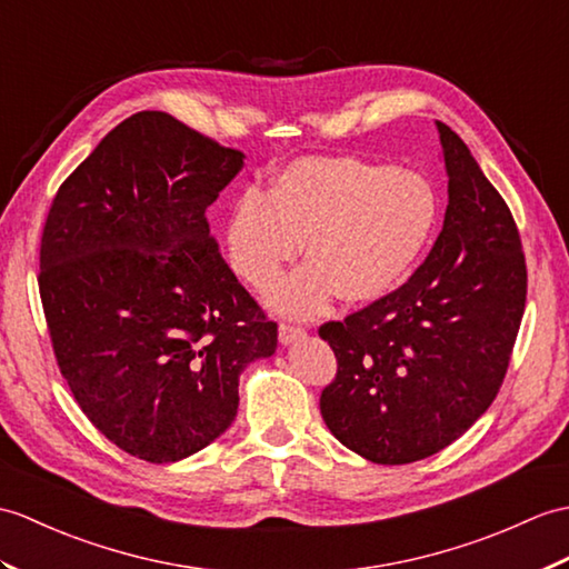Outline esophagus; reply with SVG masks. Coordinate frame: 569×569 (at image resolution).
Masks as SVG:
<instances>
[{
	"label": "esophagus",
	"mask_w": 569,
	"mask_h": 569,
	"mask_svg": "<svg viewBox=\"0 0 569 569\" xmlns=\"http://www.w3.org/2000/svg\"><path fill=\"white\" fill-rule=\"evenodd\" d=\"M306 337V329L302 327H296V325H281L279 327V341L283 347H288V345H293V341H298V339H302Z\"/></svg>",
	"instance_id": "esophagus-1"
}]
</instances>
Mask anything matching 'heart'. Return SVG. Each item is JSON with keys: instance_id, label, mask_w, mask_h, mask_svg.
<instances>
[{"instance_id": "b5f03b06", "label": "heart", "mask_w": 569, "mask_h": 569, "mask_svg": "<svg viewBox=\"0 0 569 569\" xmlns=\"http://www.w3.org/2000/svg\"><path fill=\"white\" fill-rule=\"evenodd\" d=\"M441 220V196L415 169L306 157L273 177L267 191L249 189L224 220L232 271L267 288L307 240L311 261L267 290L269 308L312 317L341 293L373 302L392 293L425 257Z\"/></svg>"}]
</instances>
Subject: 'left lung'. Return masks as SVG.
I'll return each instance as SVG.
<instances>
[{
    "instance_id": "8db88e82",
    "label": "left lung",
    "mask_w": 569,
    "mask_h": 569,
    "mask_svg": "<svg viewBox=\"0 0 569 569\" xmlns=\"http://www.w3.org/2000/svg\"><path fill=\"white\" fill-rule=\"evenodd\" d=\"M436 128L448 206L429 257L398 290L320 327L337 356L320 398L325 425L380 466L439 453L487 412L526 308L511 210L468 144L446 123Z\"/></svg>"
}]
</instances>
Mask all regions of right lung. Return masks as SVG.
Returning a JSON list of instances; mask_svg holds the SVG:
<instances>
[{"label":"right lung","instance_id":"obj_1","mask_svg":"<svg viewBox=\"0 0 569 569\" xmlns=\"http://www.w3.org/2000/svg\"><path fill=\"white\" fill-rule=\"evenodd\" d=\"M242 167L240 150L140 111L48 210L38 288L60 373L91 425L148 463L216 441L234 421L240 373L279 341L206 218Z\"/></svg>","mask_w":569,"mask_h":569}]
</instances>
